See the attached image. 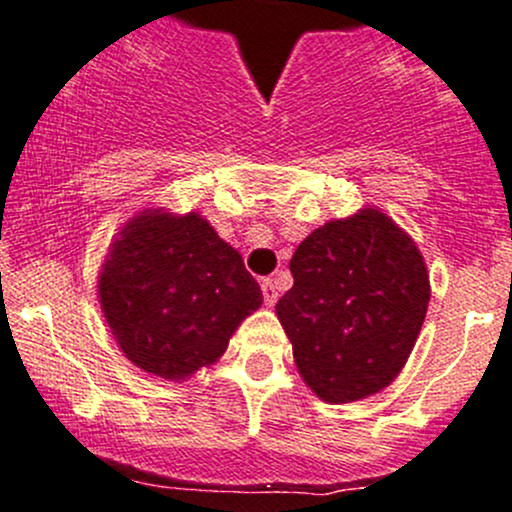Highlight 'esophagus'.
Segmentation results:
<instances>
[{"instance_id":"34e87169","label":"esophagus","mask_w":512,"mask_h":512,"mask_svg":"<svg viewBox=\"0 0 512 512\" xmlns=\"http://www.w3.org/2000/svg\"><path fill=\"white\" fill-rule=\"evenodd\" d=\"M261 291H263V303H266L268 308H271V305H276L278 288H276V281H273V278H263Z\"/></svg>"}]
</instances>
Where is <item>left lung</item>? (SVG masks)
<instances>
[{"label":"left lung","instance_id":"8db88e82","mask_svg":"<svg viewBox=\"0 0 512 512\" xmlns=\"http://www.w3.org/2000/svg\"><path fill=\"white\" fill-rule=\"evenodd\" d=\"M276 315L300 377L330 404L387 387L407 362L429 305L414 241L377 209L315 229L291 258Z\"/></svg>","mask_w":512,"mask_h":512}]
</instances>
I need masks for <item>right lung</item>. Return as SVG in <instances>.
Wrapping results in <instances>:
<instances>
[{"label": "right lung", "instance_id": "obj_1", "mask_svg": "<svg viewBox=\"0 0 512 512\" xmlns=\"http://www.w3.org/2000/svg\"><path fill=\"white\" fill-rule=\"evenodd\" d=\"M98 293L125 357L165 379L219 360L241 320L263 303L239 251L199 214L135 217L110 246Z\"/></svg>", "mask_w": 512, "mask_h": 512}]
</instances>
